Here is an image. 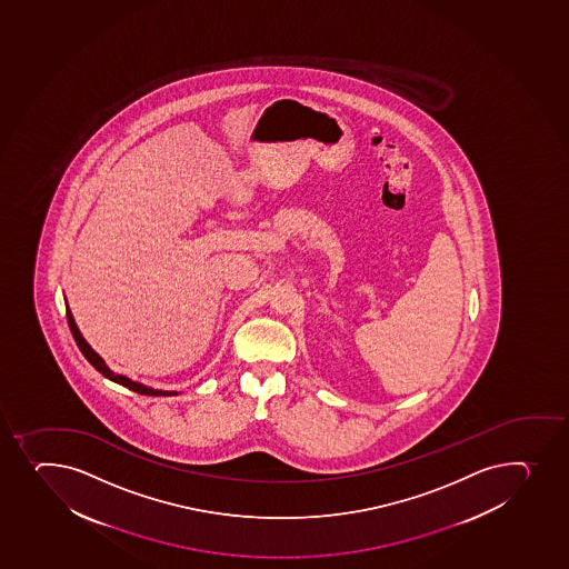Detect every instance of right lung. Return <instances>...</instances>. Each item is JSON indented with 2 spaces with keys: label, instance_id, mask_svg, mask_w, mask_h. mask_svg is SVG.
Instances as JSON below:
<instances>
[{
  "label": "right lung",
  "instance_id": "add662e5",
  "mask_svg": "<svg viewBox=\"0 0 569 569\" xmlns=\"http://www.w3.org/2000/svg\"><path fill=\"white\" fill-rule=\"evenodd\" d=\"M67 321H69V327H71L72 338L77 341L78 349L82 351L83 357L88 358V362L93 366L99 373L106 377V379H110V381L118 382L121 387L129 388L132 392L143 393V396H177V392H166V390H152V388L146 387V385H140V382L130 381L129 377L118 376V373H113L112 369L106 366L104 360L97 355V352L91 349L88 341L83 340V336L80 335V330H78L77 322H74V317H72L71 310H69V306H67Z\"/></svg>",
  "mask_w": 569,
  "mask_h": 569
}]
</instances>
